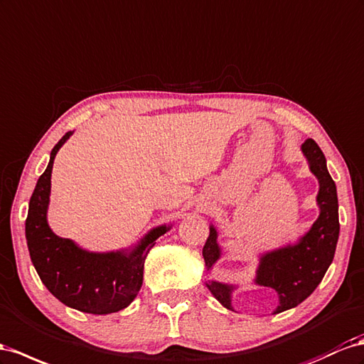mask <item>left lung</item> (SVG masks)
<instances>
[{
  "mask_svg": "<svg viewBox=\"0 0 364 364\" xmlns=\"http://www.w3.org/2000/svg\"><path fill=\"white\" fill-rule=\"evenodd\" d=\"M311 171L318 179L320 190L317 202L320 206L318 219L312 228L296 245L276 250L260 257L255 283L276 289L280 304L274 314L296 308L318 287L332 263L336 254L340 222L337 186L326 168V158L314 139H306L301 145ZM206 269L220 257L218 232L210 227V235L202 250ZM206 287L225 308L231 309V291L234 287L210 280Z\"/></svg>",
  "mask_w": 364,
  "mask_h": 364,
  "instance_id": "obj_1",
  "label": "left lung"
}]
</instances>
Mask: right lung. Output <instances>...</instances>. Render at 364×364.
<instances>
[{
	"instance_id": "right-lung-1",
	"label": "right lung",
	"mask_w": 364,
	"mask_h": 364,
	"mask_svg": "<svg viewBox=\"0 0 364 364\" xmlns=\"http://www.w3.org/2000/svg\"><path fill=\"white\" fill-rule=\"evenodd\" d=\"M70 136L72 132L65 133L53 146L28 202L27 247L39 279L58 300L81 312L104 316L127 308L134 300L142 287L146 254L170 227L151 230L130 252H88L72 240L58 237L47 223L50 178L55 156Z\"/></svg>"
}]
</instances>
